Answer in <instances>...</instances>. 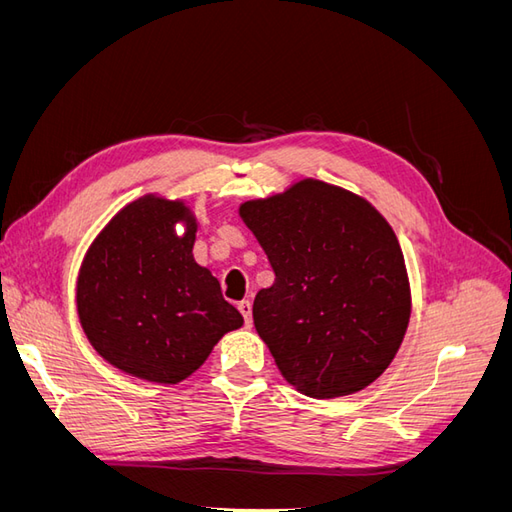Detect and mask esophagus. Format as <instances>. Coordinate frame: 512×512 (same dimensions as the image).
I'll return each mask as SVG.
<instances>
[{
	"label": "esophagus",
	"mask_w": 512,
	"mask_h": 512,
	"mask_svg": "<svg viewBox=\"0 0 512 512\" xmlns=\"http://www.w3.org/2000/svg\"><path fill=\"white\" fill-rule=\"evenodd\" d=\"M237 307H239V312H241L243 318H245V324H250V322H252V301L243 299V301L237 303Z\"/></svg>",
	"instance_id": "esophagus-1"
}]
</instances>
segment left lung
Wrapping results in <instances>:
<instances>
[{
	"label": "left lung",
	"mask_w": 512,
	"mask_h": 512,
	"mask_svg": "<svg viewBox=\"0 0 512 512\" xmlns=\"http://www.w3.org/2000/svg\"><path fill=\"white\" fill-rule=\"evenodd\" d=\"M241 218L275 271L252 314L284 378L318 399L365 389L395 359L410 320L393 228L367 200L314 179L250 200Z\"/></svg>",
	"instance_id": "8db88e82"
}]
</instances>
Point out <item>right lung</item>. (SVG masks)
Segmentation results:
<instances>
[{
  "instance_id": "add662e5",
  "label": "right lung",
  "mask_w": 512,
  "mask_h": 512,
  "mask_svg": "<svg viewBox=\"0 0 512 512\" xmlns=\"http://www.w3.org/2000/svg\"><path fill=\"white\" fill-rule=\"evenodd\" d=\"M183 218L181 203L162 198L128 205L89 247L76 288L91 346L128 374L162 384L188 378L243 324L218 277L194 262L196 224L175 235Z\"/></svg>"
}]
</instances>
